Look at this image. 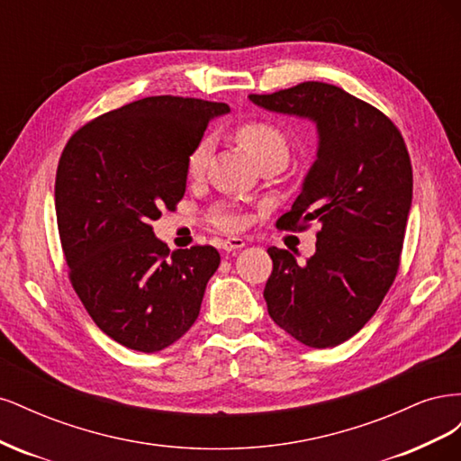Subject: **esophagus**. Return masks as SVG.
I'll list each match as a JSON object with an SVG mask.
<instances>
[{
  "instance_id": "obj_1",
  "label": "esophagus",
  "mask_w": 461,
  "mask_h": 461,
  "mask_svg": "<svg viewBox=\"0 0 461 461\" xmlns=\"http://www.w3.org/2000/svg\"><path fill=\"white\" fill-rule=\"evenodd\" d=\"M240 248H244L242 239H227V240L221 242V249L225 254H230V252H234V249H240Z\"/></svg>"
}]
</instances>
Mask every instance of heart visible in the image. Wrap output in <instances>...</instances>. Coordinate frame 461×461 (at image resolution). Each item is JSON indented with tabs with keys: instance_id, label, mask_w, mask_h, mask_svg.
<instances>
[{
	"instance_id": "obj_1",
	"label": "heart",
	"mask_w": 461,
	"mask_h": 461,
	"mask_svg": "<svg viewBox=\"0 0 461 461\" xmlns=\"http://www.w3.org/2000/svg\"><path fill=\"white\" fill-rule=\"evenodd\" d=\"M236 140L254 158L256 163H261L269 158H288V138L286 134L267 121H249L236 129ZM209 156V144L202 140L188 156V173L192 176L202 175L205 169ZM215 225L225 230H236L242 225L240 215L221 212L215 215Z\"/></svg>"
}]
</instances>
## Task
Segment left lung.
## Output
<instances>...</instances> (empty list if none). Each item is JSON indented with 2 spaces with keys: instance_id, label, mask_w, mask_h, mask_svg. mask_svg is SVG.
I'll use <instances>...</instances> for the list:
<instances>
[{
  "instance_id": "1",
  "label": "left lung",
  "mask_w": 461,
  "mask_h": 461,
  "mask_svg": "<svg viewBox=\"0 0 461 461\" xmlns=\"http://www.w3.org/2000/svg\"><path fill=\"white\" fill-rule=\"evenodd\" d=\"M248 97L317 129L300 196L276 221L278 229L317 221L315 254L302 267L288 249L269 248L273 273L263 298L298 342L337 346L373 317L398 273L413 194L406 144L379 109L325 82Z\"/></svg>"
}]
</instances>
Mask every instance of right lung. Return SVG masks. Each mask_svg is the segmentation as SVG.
<instances>
[{"mask_svg":"<svg viewBox=\"0 0 461 461\" xmlns=\"http://www.w3.org/2000/svg\"><path fill=\"white\" fill-rule=\"evenodd\" d=\"M227 104L153 95L97 117L67 142L55 215L73 288L109 339L136 352L171 346L198 319L221 256L171 254L149 222L183 200L188 156Z\"/></svg>","mask_w":461,"mask_h":461,"instance_id":"add662e5","label":"right lung"}]
</instances>
